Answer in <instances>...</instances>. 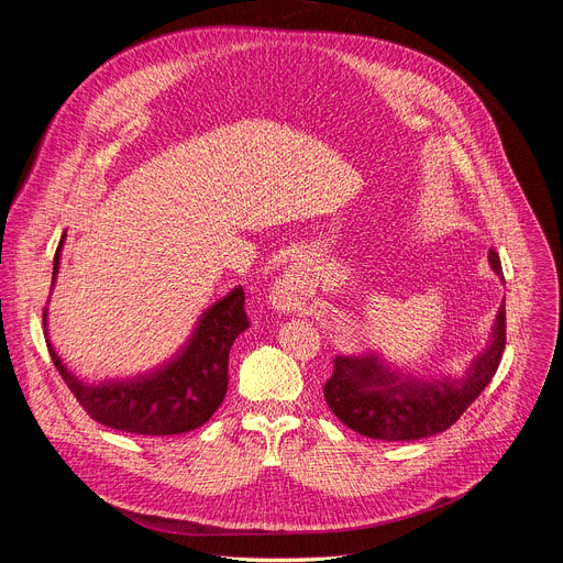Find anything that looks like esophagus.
I'll list each match as a JSON object with an SVG mask.
<instances>
[{
    "label": "esophagus",
    "instance_id": "esophagus-1",
    "mask_svg": "<svg viewBox=\"0 0 563 563\" xmlns=\"http://www.w3.org/2000/svg\"><path fill=\"white\" fill-rule=\"evenodd\" d=\"M306 264L294 262L289 269L278 278L274 287V301L283 308L297 306L303 299V287H306Z\"/></svg>",
    "mask_w": 563,
    "mask_h": 563
}]
</instances>
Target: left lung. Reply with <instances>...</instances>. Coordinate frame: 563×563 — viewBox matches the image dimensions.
Listing matches in <instances>:
<instances>
[{
    "mask_svg": "<svg viewBox=\"0 0 563 563\" xmlns=\"http://www.w3.org/2000/svg\"><path fill=\"white\" fill-rule=\"evenodd\" d=\"M501 276L499 255L488 253ZM507 344V308L499 306L486 349L463 376L420 378L395 369L378 353L338 356L333 376L323 386L335 418L361 435L376 440H420L448 431L495 376Z\"/></svg>",
    "mask_w": 563,
    "mask_h": 563,
    "instance_id": "obj_1",
    "label": "left lung"
}]
</instances>
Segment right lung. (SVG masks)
Here are the masks:
<instances>
[{
	"label": "right lung",
	"mask_w": 563,
	"mask_h": 563,
	"mask_svg": "<svg viewBox=\"0 0 563 563\" xmlns=\"http://www.w3.org/2000/svg\"><path fill=\"white\" fill-rule=\"evenodd\" d=\"M64 240L54 255L52 283L62 264ZM244 301L242 285L234 287L200 314L189 340L173 358L130 378L86 383L68 372L49 340L47 349L66 386L96 422L136 435L187 433L210 420L225 397L230 346L251 327ZM43 323L47 327V308Z\"/></svg>",
	"instance_id": "add662e5"
}]
</instances>
